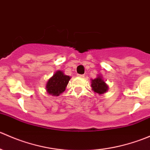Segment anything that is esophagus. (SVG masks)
Listing matches in <instances>:
<instances>
[{"instance_id":"34e87169","label":"esophagus","mask_w":150,"mask_h":150,"mask_svg":"<svg viewBox=\"0 0 150 150\" xmlns=\"http://www.w3.org/2000/svg\"><path fill=\"white\" fill-rule=\"evenodd\" d=\"M78 76L79 78H84V75H81V74H78Z\"/></svg>"}]
</instances>
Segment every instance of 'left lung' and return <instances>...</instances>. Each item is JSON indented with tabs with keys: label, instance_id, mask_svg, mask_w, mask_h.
Segmentation results:
<instances>
[{
	"label": "left lung",
	"instance_id": "1",
	"mask_svg": "<svg viewBox=\"0 0 150 150\" xmlns=\"http://www.w3.org/2000/svg\"><path fill=\"white\" fill-rule=\"evenodd\" d=\"M91 87L95 93L99 94H103L108 89V86L105 83V82L101 78V77H98L94 80H91Z\"/></svg>",
	"mask_w": 150,
	"mask_h": 150
}]
</instances>
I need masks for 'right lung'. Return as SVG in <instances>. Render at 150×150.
Here are the masks:
<instances>
[{
  "label": "right lung",
  "mask_w": 150,
  "mask_h": 150,
  "mask_svg": "<svg viewBox=\"0 0 150 150\" xmlns=\"http://www.w3.org/2000/svg\"><path fill=\"white\" fill-rule=\"evenodd\" d=\"M69 80L70 77L65 75L62 71H57L47 83V92L52 96H59L64 91Z\"/></svg>",
  "instance_id": "add662e5"
}]
</instances>
